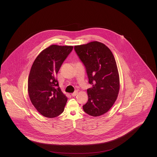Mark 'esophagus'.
<instances>
[{"label": "esophagus", "mask_w": 157, "mask_h": 157, "mask_svg": "<svg viewBox=\"0 0 157 157\" xmlns=\"http://www.w3.org/2000/svg\"><path fill=\"white\" fill-rule=\"evenodd\" d=\"M77 94H78V91H75L74 93H72V94H71V95H72V97H75Z\"/></svg>", "instance_id": "34e87169"}]
</instances>
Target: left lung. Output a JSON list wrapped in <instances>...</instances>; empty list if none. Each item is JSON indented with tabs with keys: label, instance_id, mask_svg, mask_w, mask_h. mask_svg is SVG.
I'll return each mask as SVG.
<instances>
[{
	"label": "left lung",
	"instance_id": "8db88e82",
	"mask_svg": "<svg viewBox=\"0 0 157 157\" xmlns=\"http://www.w3.org/2000/svg\"><path fill=\"white\" fill-rule=\"evenodd\" d=\"M86 68L92 88L87 90L88 101L83 109L90 116L108 112L117 100L120 76L115 58L106 45L97 41L74 46Z\"/></svg>",
	"mask_w": 157,
	"mask_h": 157
}]
</instances>
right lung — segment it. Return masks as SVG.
I'll return each mask as SVG.
<instances>
[{
    "label": "right lung",
    "mask_w": 157,
    "mask_h": 157,
    "mask_svg": "<svg viewBox=\"0 0 157 157\" xmlns=\"http://www.w3.org/2000/svg\"><path fill=\"white\" fill-rule=\"evenodd\" d=\"M73 48L51 45L39 54L31 67L28 84L29 96L37 111L45 117H56L64 111L67 98L56 77Z\"/></svg>",
    "instance_id": "right-lung-1"
}]
</instances>
